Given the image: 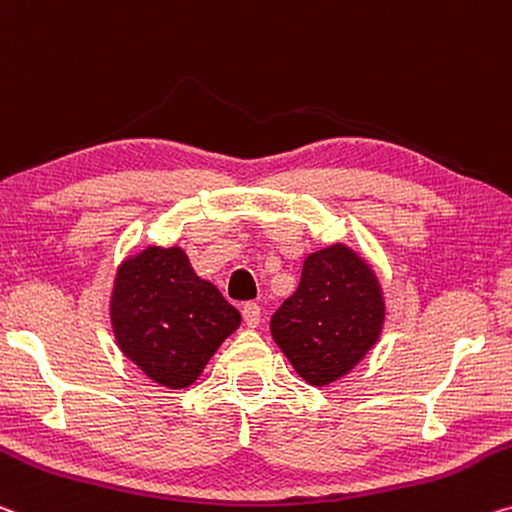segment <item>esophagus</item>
<instances>
[{
    "label": "esophagus",
    "instance_id": "34e87169",
    "mask_svg": "<svg viewBox=\"0 0 512 512\" xmlns=\"http://www.w3.org/2000/svg\"><path fill=\"white\" fill-rule=\"evenodd\" d=\"M243 321H246L248 328H257L259 321H262V310H259L257 303H246L241 307Z\"/></svg>",
    "mask_w": 512,
    "mask_h": 512
}]
</instances>
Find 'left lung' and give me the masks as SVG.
Masks as SVG:
<instances>
[{
  "mask_svg": "<svg viewBox=\"0 0 512 512\" xmlns=\"http://www.w3.org/2000/svg\"><path fill=\"white\" fill-rule=\"evenodd\" d=\"M385 321L373 266L335 241L305 257L298 289L271 316V337L305 383L328 387L367 358Z\"/></svg>",
  "mask_w": 512,
  "mask_h": 512,
  "instance_id": "1",
  "label": "left lung"
}]
</instances>
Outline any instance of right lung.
Segmentation results:
<instances>
[{"label": "right lung", "mask_w": 512, "mask_h": 512, "mask_svg": "<svg viewBox=\"0 0 512 512\" xmlns=\"http://www.w3.org/2000/svg\"><path fill=\"white\" fill-rule=\"evenodd\" d=\"M113 339L152 383H196L241 314L200 278L180 246L148 243L118 264L109 296Z\"/></svg>", "instance_id": "obj_1"}]
</instances>
